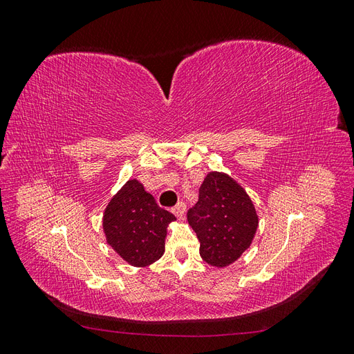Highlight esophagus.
I'll return each instance as SVG.
<instances>
[{"label":"esophagus","mask_w":354,"mask_h":354,"mask_svg":"<svg viewBox=\"0 0 354 354\" xmlns=\"http://www.w3.org/2000/svg\"><path fill=\"white\" fill-rule=\"evenodd\" d=\"M173 212L176 214V216H177L178 218H183V217H185V212H186L185 202H178L177 205L173 208Z\"/></svg>","instance_id":"34e87169"}]
</instances>
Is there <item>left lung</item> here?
Segmentation results:
<instances>
[{
  "mask_svg": "<svg viewBox=\"0 0 354 354\" xmlns=\"http://www.w3.org/2000/svg\"><path fill=\"white\" fill-rule=\"evenodd\" d=\"M187 220L201 242L199 254L211 266L236 261L252 242L259 217L246 192L221 173H209Z\"/></svg>",
  "mask_w": 354,
  "mask_h": 354,
  "instance_id": "1",
  "label": "left lung"
}]
</instances>
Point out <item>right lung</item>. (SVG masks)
<instances>
[{"label":"right lung","mask_w":354,"mask_h":354,"mask_svg":"<svg viewBox=\"0 0 354 354\" xmlns=\"http://www.w3.org/2000/svg\"><path fill=\"white\" fill-rule=\"evenodd\" d=\"M176 220L137 180L112 198L103 216L106 239L125 261L145 267L164 254L167 226Z\"/></svg>","instance_id":"1"}]
</instances>
